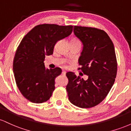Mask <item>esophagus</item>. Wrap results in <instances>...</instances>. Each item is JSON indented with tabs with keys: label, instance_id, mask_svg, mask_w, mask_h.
Segmentation results:
<instances>
[{
	"label": "esophagus",
	"instance_id": "obj_1",
	"mask_svg": "<svg viewBox=\"0 0 131 131\" xmlns=\"http://www.w3.org/2000/svg\"><path fill=\"white\" fill-rule=\"evenodd\" d=\"M62 74H64V75L66 74V71H62Z\"/></svg>",
	"mask_w": 131,
	"mask_h": 131
}]
</instances>
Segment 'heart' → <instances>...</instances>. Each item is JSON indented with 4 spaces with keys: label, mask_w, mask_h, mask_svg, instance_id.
<instances>
[{
    "label": "heart",
    "mask_w": 131,
    "mask_h": 131,
    "mask_svg": "<svg viewBox=\"0 0 131 131\" xmlns=\"http://www.w3.org/2000/svg\"><path fill=\"white\" fill-rule=\"evenodd\" d=\"M71 41H74V42H79V40L77 39H73Z\"/></svg>",
    "instance_id": "b5f03b06"
}]
</instances>
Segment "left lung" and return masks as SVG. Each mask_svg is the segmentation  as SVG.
<instances>
[{
  "label": "left lung",
  "mask_w": 131,
  "mask_h": 131,
  "mask_svg": "<svg viewBox=\"0 0 131 131\" xmlns=\"http://www.w3.org/2000/svg\"><path fill=\"white\" fill-rule=\"evenodd\" d=\"M74 35L83 45L78 63L84 80L68 72V99L82 108L94 107L104 100L115 82L117 61L112 40L104 31L91 27L74 26Z\"/></svg>",
  "instance_id": "1"
}]
</instances>
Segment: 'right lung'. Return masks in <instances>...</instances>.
<instances>
[{
  "label": "right lung",
  "instance_id": "obj_1",
  "mask_svg": "<svg viewBox=\"0 0 131 131\" xmlns=\"http://www.w3.org/2000/svg\"><path fill=\"white\" fill-rule=\"evenodd\" d=\"M73 26L43 24L34 27L23 37L16 50L13 63L18 88L32 103L47 101L55 89V79L61 69H47L44 60L52 55L58 40L71 34Z\"/></svg>",
  "mask_w": 131,
  "mask_h": 131
}]
</instances>
